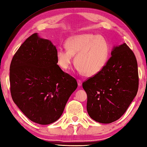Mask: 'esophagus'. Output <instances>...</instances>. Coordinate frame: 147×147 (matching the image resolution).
Wrapping results in <instances>:
<instances>
[{
    "mask_svg": "<svg viewBox=\"0 0 147 147\" xmlns=\"http://www.w3.org/2000/svg\"><path fill=\"white\" fill-rule=\"evenodd\" d=\"M77 82H78V86H82V81H81V80H77Z\"/></svg>",
    "mask_w": 147,
    "mask_h": 147,
    "instance_id": "obj_1",
    "label": "esophagus"
}]
</instances>
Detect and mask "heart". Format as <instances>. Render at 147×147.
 <instances>
[{
	"label": "heart",
	"instance_id": "b5f03b06",
	"mask_svg": "<svg viewBox=\"0 0 147 147\" xmlns=\"http://www.w3.org/2000/svg\"><path fill=\"white\" fill-rule=\"evenodd\" d=\"M65 47L57 50V63L63 70H67L73 55H76L74 63L84 76H92L100 73L109 58L108 42L97 34H83L70 37L65 42Z\"/></svg>",
	"mask_w": 147,
	"mask_h": 147
}]
</instances>
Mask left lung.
I'll use <instances>...</instances> for the list:
<instances>
[{
	"label": "left lung",
	"instance_id": "1",
	"mask_svg": "<svg viewBox=\"0 0 147 147\" xmlns=\"http://www.w3.org/2000/svg\"><path fill=\"white\" fill-rule=\"evenodd\" d=\"M104 68L84 82L87 111L96 122L113 123L126 112L139 86L138 63L126 43L114 47Z\"/></svg>",
	"mask_w": 147,
	"mask_h": 147
}]
</instances>
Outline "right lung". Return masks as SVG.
<instances>
[{"instance_id": "1", "label": "right lung", "mask_w": 147, "mask_h": 147, "mask_svg": "<svg viewBox=\"0 0 147 147\" xmlns=\"http://www.w3.org/2000/svg\"><path fill=\"white\" fill-rule=\"evenodd\" d=\"M56 47L32 34L21 45L9 68L12 99L30 120L39 124L56 121L76 90V79L57 65Z\"/></svg>"}]
</instances>
